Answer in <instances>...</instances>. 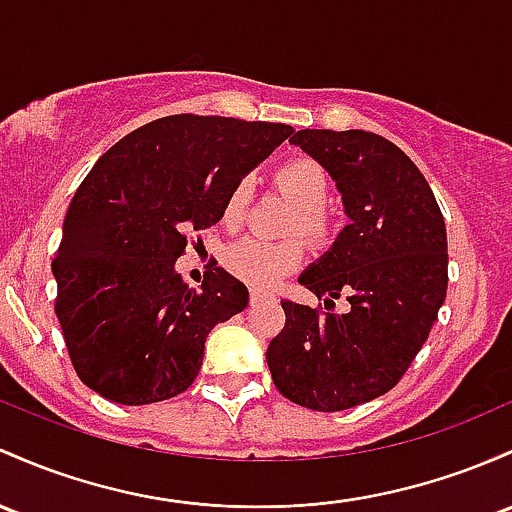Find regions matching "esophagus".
<instances>
[{
    "label": "esophagus",
    "instance_id": "obj_1",
    "mask_svg": "<svg viewBox=\"0 0 512 512\" xmlns=\"http://www.w3.org/2000/svg\"><path fill=\"white\" fill-rule=\"evenodd\" d=\"M260 301H262V291L252 289L250 291V303H252V306H255V303H260Z\"/></svg>",
    "mask_w": 512,
    "mask_h": 512
}]
</instances>
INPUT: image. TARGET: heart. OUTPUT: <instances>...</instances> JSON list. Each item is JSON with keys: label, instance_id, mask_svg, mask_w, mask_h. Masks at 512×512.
<instances>
[{"label": "heart", "instance_id": "obj_1", "mask_svg": "<svg viewBox=\"0 0 512 512\" xmlns=\"http://www.w3.org/2000/svg\"><path fill=\"white\" fill-rule=\"evenodd\" d=\"M277 187L294 201L299 216L291 223V230H299L311 240H320L328 230V218H325L323 206L328 201L330 182L328 174L316 160L308 157H294L274 172ZM250 201V182L240 179L230 189L226 201H223L221 218L226 226H238L245 216V206ZM303 262V245L299 240H282V243H269L260 238H243L226 250V267L245 284L267 289L282 282L286 274L299 269Z\"/></svg>", "mask_w": 512, "mask_h": 512}]
</instances>
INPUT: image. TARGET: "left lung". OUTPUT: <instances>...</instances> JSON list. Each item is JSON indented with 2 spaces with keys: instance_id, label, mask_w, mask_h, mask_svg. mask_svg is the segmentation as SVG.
Returning a JSON list of instances; mask_svg holds the SVG:
<instances>
[{
  "instance_id": "8db88e82",
  "label": "left lung",
  "mask_w": 512,
  "mask_h": 512,
  "mask_svg": "<svg viewBox=\"0 0 512 512\" xmlns=\"http://www.w3.org/2000/svg\"><path fill=\"white\" fill-rule=\"evenodd\" d=\"M330 174L347 226L299 282L325 311L282 301L284 330L267 347L274 386L311 411H347L398 384L447 296V230L411 157L369 131L294 133ZM345 295L351 308L334 311Z\"/></svg>"
}]
</instances>
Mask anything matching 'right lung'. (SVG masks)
Returning a JSON list of instances; mask_svg holds the SVG:
<instances>
[{
	"instance_id": "1",
	"label": "right lung",
	"mask_w": 512,
	"mask_h": 512,
	"mask_svg": "<svg viewBox=\"0 0 512 512\" xmlns=\"http://www.w3.org/2000/svg\"><path fill=\"white\" fill-rule=\"evenodd\" d=\"M291 133L284 123L177 114L99 157L72 196L53 260L55 313L89 389L145 406L192 386L209 333L250 294L223 267L192 289L174 265L187 235L221 221L230 189Z\"/></svg>"
}]
</instances>
